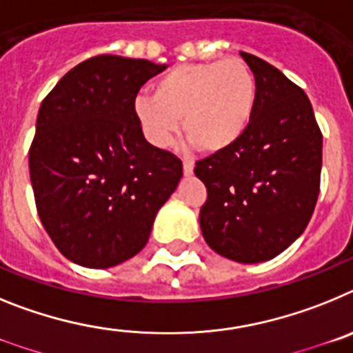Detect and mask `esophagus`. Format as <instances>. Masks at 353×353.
Segmentation results:
<instances>
[{
	"label": "esophagus",
	"instance_id": "34e87169",
	"mask_svg": "<svg viewBox=\"0 0 353 353\" xmlns=\"http://www.w3.org/2000/svg\"><path fill=\"white\" fill-rule=\"evenodd\" d=\"M192 171H194V164L191 161H183V174L185 176H191Z\"/></svg>",
	"mask_w": 353,
	"mask_h": 353
}]
</instances>
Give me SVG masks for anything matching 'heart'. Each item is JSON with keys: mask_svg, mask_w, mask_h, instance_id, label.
Segmentation results:
<instances>
[{"mask_svg": "<svg viewBox=\"0 0 353 353\" xmlns=\"http://www.w3.org/2000/svg\"><path fill=\"white\" fill-rule=\"evenodd\" d=\"M258 86L248 63L239 58L173 67L154 83V97L134 99L143 134L166 148L182 129L199 150L219 154L248 132L256 109Z\"/></svg>", "mask_w": 353, "mask_h": 353, "instance_id": "1", "label": "heart"}]
</instances>
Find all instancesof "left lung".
I'll list each match as a JSON object with an SVG mask.
<instances>
[{
    "label": "left lung",
    "mask_w": 353,
    "mask_h": 353,
    "mask_svg": "<svg viewBox=\"0 0 353 353\" xmlns=\"http://www.w3.org/2000/svg\"><path fill=\"white\" fill-rule=\"evenodd\" d=\"M254 74L256 109L232 148L196 162L207 203L203 239L239 263L276 258L304 233L320 192L322 132L304 92L258 56L240 52Z\"/></svg>",
    "instance_id": "1"
}]
</instances>
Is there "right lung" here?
Instances as JSON below:
<instances>
[{
  "instance_id": "obj_1",
  "label": "right lung",
  "mask_w": 353,
  "mask_h": 353,
  "mask_svg": "<svg viewBox=\"0 0 353 353\" xmlns=\"http://www.w3.org/2000/svg\"><path fill=\"white\" fill-rule=\"evenodd\" d=\"M166 68L101 54L68 70L37 117L30 176L39 217L65 258L109 269L148 242L182 161L150 145L134 114L139 88Z\"/></svg>"
}]
</instances>
